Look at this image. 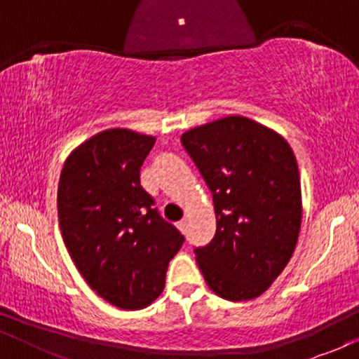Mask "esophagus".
<instances>
[{"label": "esophagus", "instance_id": "esophagus-1", "mask_svg": "<svg viewBox=\"0 0 359 359\" xmlns=\"http://www.w3.org/2000/svg\"><path fill=\"white\" fill-rule=\"evenodd\" d=\"M177 228L180 229V233H185V229H187V221H185V219L179 221V222H177Z\"/></svg>", "mask_w": 359, "mask_h": 359}]
</instances>
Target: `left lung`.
Wrapping results in <instances>:
<instances>
[{
	"label": "left lung",
	"mask_w": 359,
	"mask_h": 359,
	"mask_svg": "<svg viewBox=\"0 0 359 359\" xmlns=\"http://www.w3.org/2000/svg\"><path fill=\"white\" fill-rule=\"evenodd\" d=\"M216 211V234L196 248L205 283L219 297L251 300L294 255L302 221L297 160L282 135L245 116H226L180 137Z\"/></svg>",
	"instance_id": "8db88e82"
}]
</instances>
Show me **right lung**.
<instances>
[{"instance_id": "add662e5", "label": "right lung", "mask_w": 359, "mask_h": 359, "mask_svg": "<svg viewBox=\"0 0 359 359\" xmlns=\"http://www.w3.org/2000/svg\"><path fill=\"white\" fill-rule=\"evenodd\" d=\"M155 137L126 128L94 135L65 160L59 224L74 265L100 297L125 311L150 306L165 287L184 236L154 208L140 168Z\"/></svg>"}]
</instances>
